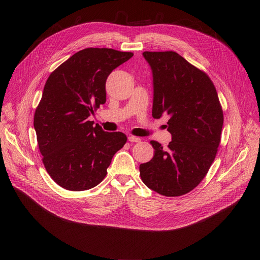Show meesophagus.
Instances as JSON below:
<instances>
[{
    "instance_id": "1",
    "label": "esophagus",
    "mask_w": 260,
    "mask_h": 260,
    "mask_svg": "<svg viewBox=\"0 0 260 260\" xmlns=\"http://www.w3.org/2000/svg\"><path fill=\"white\" fill-rule=\"evenodd\" d=\"M127 139H128V141H129V142H132V143H135V142H136V143H138V142H140V141H141V139H140L139 137H135V136H128V138H127Z\"/></svg>"
}]
</instances>
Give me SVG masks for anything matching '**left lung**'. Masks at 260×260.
Here are the masks:
<instances>
[{"label": "left lung", "mask_w": 260, "mask_h": 260, "mask_svg": "<svg viewBox=\"0 0 260 260\" xmlns=\"http://www.w3.org/2000/svg\"><path fill=\"white\" fill-rule=\"evenodd\" d=\"M153 75L152 116L169 115L172 142L167 149L151 141L153 158L140 165L148 188L166 197L194 189L214 161L221 140L223 111L207 74L175 51L143 52Z\"/></svg>", "instance_id": "8db88e82"}]
</instances>
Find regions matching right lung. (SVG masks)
Returning a JSON list of instances; mask_svg holds the SVG:
<instances>
[{
	"mask_svg": "<svg viewBox=\"0 0 260 260\" xmlns=\"http://www.w3.org/2000/svg\"><path fill=\"white\" fill-rule=\"evenodd\" d=\"M133 52L85 48L49 75L34 115L44 167L60 187L82 191L100 184L114 154L126 143L120 132L108 133L88 117L106 103L110 73Z\"/></svg>",
	"mask_w": 260,
	"mask_h": 260,
	"instance_id": "obj_1",
	"label": "right lung"
}]
</instances>
